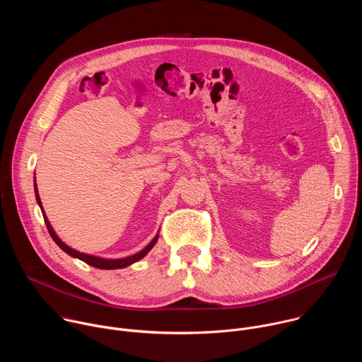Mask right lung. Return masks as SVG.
<instances>
[{"mask_svg":"<svg viewBox=\"0 0 362 362\" xmlns=\"http://www.w3.org/2000/svg\"><path fill=\"white\" fill-rule=\"evenodd\" d=\"M34 190H35V199H37V203L40 204V207H41V211H42V214H44V220H45V224H47V228H48V231H49V234H51V237H52V240L54 242L66 253V255H69L71 257H75V259H79V260H82L83 263H86V264H89V266H92V267H96V269H102V270H115V269H124V267H128V266H131V264H134V263H136V262H139L141 259H144L151 250H152V247L156 245V242H158V238H159V234H156L155 237H153V240L152 242L144 249V250H141L139 253H136V255H134V256H129V257H124V259H103V257H98V256H92V255H85V253H81V252H78V250H75V249H72V247H69V246H66L62 240L57 235V233L54 231V228H52V226H51V223H49V220H48V217L45 216V213H44V209H42V203H41V199H40V194H38V187H37V183H35V180H34Z\"/></svg>","mask_w":362,"mask_h":362,"instance_id":"obj_1","label":"right lung"}]
</instances>
